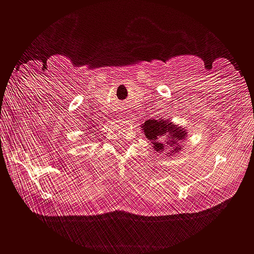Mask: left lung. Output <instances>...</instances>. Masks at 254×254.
Returning <instances> with one entry per match:
<instances>
[{
	"mask_svg": "<svg viewBox=\"0 0 254 254\" xmlns=\"http://www.w3.org/2000/svg\"><path fill=\"white\" fill-rule=\"evenodd\" d=\"M141 128L144 130V135L148 138V143L153 144L154 151L161 153L169 148L170 156L182 150L187 137L186 128L179 127L177 124H173L170 120H161V119L147 120L141 124Z\"/></svg>",
	"mask_w": 254,
	"mask_h": 254,
	"instance_id": "8db88e82",
	"label": "left lung"
}]
</instances>
